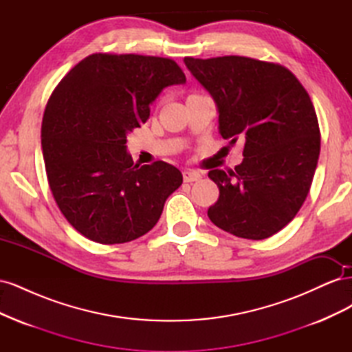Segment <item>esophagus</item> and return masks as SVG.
I'll return each mask as SVG.
<instances>
[{
    "label": "esophagus",
    "instance_id": "1",
    "mask_svg": "<svg viewBox=\"0 0 352 352\" xmlns=\"http://www.w3.org/2000/svg\"><path fill=\"white\" fill-rule=\"evenodd\" d=\"M202 177L199 172H195V170H185L184 172V180L185 182H197Z\"/></svg>",
    "mask_w": 352,
    "mask_h": 352
}]
</instances>
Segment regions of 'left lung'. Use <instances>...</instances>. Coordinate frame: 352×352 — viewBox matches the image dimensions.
I'll use <instances>...</instances> for the list:
<instances>
[{
    "label": "left lung",
    "mask_w": 352,
    "mask_h": 352,
    "mask_svg": "<svg viewBox=\"0 0 352 352\" xmlns=\"http://www.w3.org/2000/svg\"><path fill=\"white\" fill-rule=\"evenodd\" d=\"M184 61L214 100L223 140H245L235 170L208 172L220 190L210 220L238 238L274 235L304 204L320 154L310 95L274 63L239 56Z\"/></svg>",
    "instance_id": "obj_1"
}]
</instances>
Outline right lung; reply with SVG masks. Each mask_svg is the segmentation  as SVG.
Returning <instances> with one entry per match:
<instances>
[{"instance_id":"add662e5","label":"right lung","mask_w":352,"mask_h":352,"mask_svg":"<svg viewBox=\"0 0 352 352\" xmlns=\"http://www.w3.org/2000/svg\"><path fill=\"white\" fill-rule=\"evenodd\" d=\"M185 82L170 58L98 52L51 94L41 127L48 184L63 216L85 238L111 245L145 235L182 185L172 164H133L126 142L160 92Z\"/></svg>"}]
</instances>
